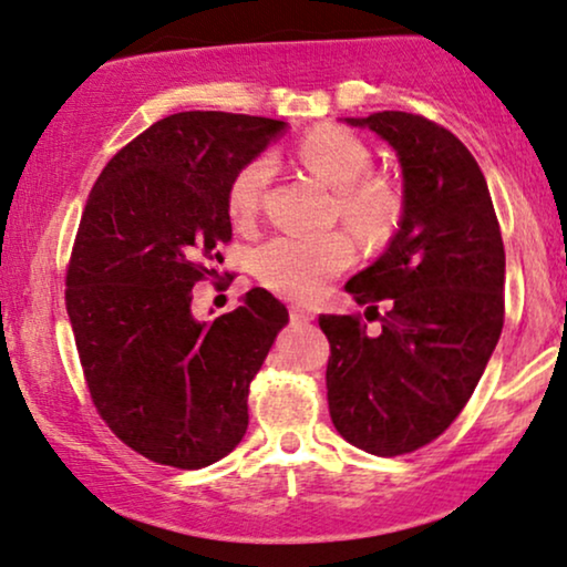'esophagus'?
<instances>
[{
	"mask_svg": "<svg viewBox=\"0 0 567 567\" xmlns=\"http://www.w3.org/2000/svg\"><path fill=\"white\" fill-rule=\"evenodd\" d=\"M289 318H291V323H295V326H310L312 320H316V316H312L310 310H302V307H291Z\"/></svg>",
	"mask_w": 567,
	"mask_h": 567,
	"instance_id": "1",
	"label": "esophagus"
}]
</instances>
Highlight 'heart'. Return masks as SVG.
Returning <instances> with one entry per match:
<instances>
[{
  "mask_svg": "<svg viewBox=\"0 0 567 567\" xmlns=\"http://www.w3.org/2000/svg\"><path fill=\"white\" fill-rule=\"evenodd\" d=\"M297 159L333 188V220H341L368 247H383L402 223L404 202L394 181L373 171V152L358 134L326 123L299 138ZM270 159L255 157L234 173L226 213L239 230L260 220L270 184ZM354 260L344 230L323 236H278L255 255L257 278L286 299L312 302Z\"/></svg>",
  "mask_w": 567,
  "mask_h": 567,
  "instance_id": "b5f03b06",
  "label": "heart"
}]
</instances>
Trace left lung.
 <instances>
[{"label":"left lung","instance_id":"obj_1","mask_svg":"<svg viewBox=\"0 0 567 567\" xmlns=\"http://www.w3.org/2000/svg\"><path fill=\"white\" fill-rule=\"evenodd\" d=\"M349 123L396 150L404 213L389 249L347 281L379 337L362 316L318 318L328 410L349 444L396 457L442 436L478 386L505 323V244L484 173L452 131L396 110Z\"/></svg>","mask_w":567,"mask_h":567}]
</instances>
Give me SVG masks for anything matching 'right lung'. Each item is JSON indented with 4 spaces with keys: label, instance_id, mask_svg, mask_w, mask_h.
Wrapping results in <instances>:
<instances>
[{
    "label": "right lung",
    "instance_id": "add662e5",
    "mask_svg": "<svg viewBox=\"0 0 567 567\" xmlns=\"http://www.w3.org/2000/svg\"><path fill=\"white\" fill-rule=\"evenodd\" d=\"M284 121L163 117L104 165L83 207L65 305L83 381L107 429L157 465L197 471L247 433L249 383L289 312L265 289L213 323L192 289L230 241L226 188Z\"/></svg>",
    "mask_w": 567,
    "mask_h": 567
}]
</instances>
